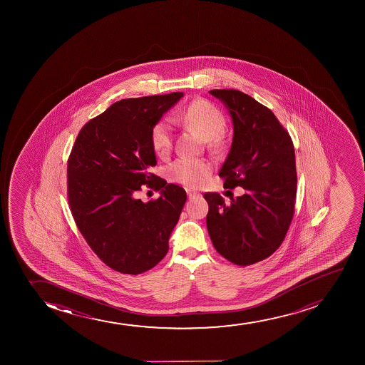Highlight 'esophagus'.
Wrapping results in <instances>:
<instances>
[{
  "label": "esophagus",
  "instance_id": "34e87169",
  "mask_svg": "<svg viewBox=\"0 0 365 365\" xmlns=\"http://www.w3.org/2000/svg\"><path fill=\"white\" fill-rule=\"evenodd\" d=\"M186 193H187V197L193 198L196 197V196H200V193L196 192V191H193V190L186 189Z\"/></svg>",
  "mask_w": 365,
  "mask_h": 365
}]
</instances>
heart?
<instances>
[{
	"label": "heart",
	"mask_w": 365,
	"mask_h": 365,
	"mask_svg": "<svg viewBox=\"0 0 365 365\" xmlns=\"http://www.w3.org/2000/svg\"><path fill=\"white\" fill-rule=\"evenodd\" d=\"M181 122L197 133L212 147H218L220 134L225 129V119L222 112L208 101L191 102L180 117ZM173 143L172 126L167 120L157 123L151 131V145L158 155H167ZM210 164L205 160L180 158L167 168L169 179L189 187H197L210 174Z\"/></svg>",
	"instance_id": "heart-1"
}]
</instances>
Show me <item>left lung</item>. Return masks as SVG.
<instances>
[{
    "label": "left lung",
    "mask_w": 365,
    "mask_h": 365,
    "mask_svg": "<svg viewBox=\"0 0 365 365\" xmlns=\"http://www.w3.org/2000/svg\"><path fill=\"white\" fill-rule=\"evenodd\" d=\"M230 114L234 136L219 176L224 186L246 190L225 203L205 193L207 229L215 250L237 265L272 256L285 239L297 192L294 148L275 114L237 90H210Z\"/></svg>",
    "instance_id": "left-lung-1"
}]
</instances>
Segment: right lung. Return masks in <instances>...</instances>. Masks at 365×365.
Masks as SVG:
<instances>
[{
  "mask_svg": "<svg viewBox=\"0 0 365 365\" xmlns=\"http://www.w3.org/2000/svg\"><path fill=\"white\" fill-rule=\"evenodd\" d=\"M182 93L120 100L80 130L68 160V201L76 227L109 268L138 275L163 259L186 202L180 186L150 173L151 131ZM143 184L161 196L135 197Z\"/></svg>",
  "mask_w": 365,
  "mask_h": 365,
  "instance_id": "1",
  "label": "right lung"
}]
</instances>
